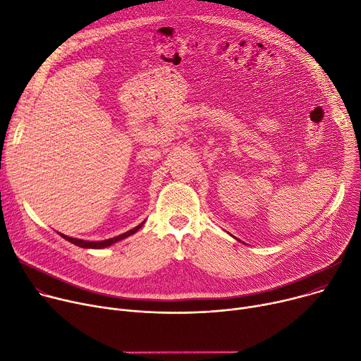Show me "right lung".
<instances>
[{
  "label": "right lung",
  "instance_id": "right-lung-1",
  "mask_svg": "<svg viewBox=\"0 0 361 361\" xmlns=\"http://www.w3.org/2000/svg\"><path fill=\"white\" fill-rule=\"evenodd\" d=\"M142 224H144V221H142L141 224H138L137 227H134V228H131V230H128V231L122 233V235H119V236H116V238H111V239H106V240H97V242H90V240H82V239H77V238H70V236H67V235H62V233H58V235H59L61 238L66 239V240L71 242L73 245L80 246V247H84V249H103V247L112 246L114 243H116V242H119V240H123V239H126V238H130L131 235H134V233H137V231L141 228Z\"/></svg>",
  "mask_w": 361,
  "mask_h": 361
}]
</instances>
